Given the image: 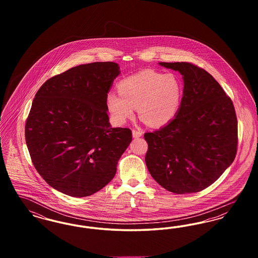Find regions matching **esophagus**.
Wrapping results in <instances>:
<instances>
[{
    "mask_svg": "<svg viewBox=\"0 0 258 258\" xmlns=\"http://www.w3.org/2000/svg\"><path fill=\"white\" fill-rule=\"evenodd\" d=\"M143 135V133L141 131H136V130H133V136L135 138H138V137H141Z\"/></svg>",
    "mask_w": 258,
    "mask_h": 258,
    "instance_id": "1",
    "label": "esophagus"
}]
</instances>
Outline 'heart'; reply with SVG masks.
Instances as JSON below:
<instances>
[{
	"mask_svg": "<svg viewBox=\"0 0 258 258\" xmlns=\"http://www.w3.org/2000/svg\"><path fill=\"white\" fill-rule=\"evenodd\" d=\"M117 88L119 95L111 92L106 96L113 121L123 124L134 117L137 107L140 119L151 126H161L171 121L179 109L183 92L176 75L152 70L123 78Z\"/></svg>",
	"mask_w": 258,
	"mask_h": 258,
	"instance_id": "b5f03b06",
	"label": "heart"
}]
</instances>
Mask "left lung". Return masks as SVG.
I'll list each match as a JSON object with an SVG mask.
<instances>
[{
  "instance_id": "1",
  "label": "left lung",
  "mask_w": 258,
  "mask_h": 258,
  "mask_svg": "<svg viewBox=\"0 0 258 258\" xmlns=\"http://www.w3.org/2000/svg\"><path fill=\"white\" fill-rule=\"evenodd\" d=\"M183 75L184 90L175 118L146 133L148 170L177 194H192L215 183L233 162L238 123L232 100L205 70L190 62H159Z\"/></svg>"
}]
</instances>
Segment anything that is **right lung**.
<instances>
[{
    "label": "right lung",
    "instance_id": "add662e5",
    "mask_svg": "<svg viewBox=\"0 0 258 258\" xmlns=\"http://www.w3.org/2000/svg\"><path fill=\"white\" fill-rule=\"evenodd\" d=\"M120 67L80 64L51 77L33 100L25 138L43 180L67 196L89 197L114 178L133 140L126 127H111L106 96Z\"/></svg>",
    "mask_w": 258,
    "mask_h": 258
}]
</instances>
